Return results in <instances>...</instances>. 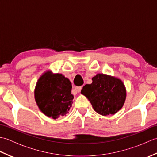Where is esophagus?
<instances>
[{
    "label": "esophagus",
    "mask_w": 157,
    "mask_h": 157,
    "mask_svg": "<svg viewBox=\"0 0 157 157\" xmlns=\"http://www.w3.org/2000/svg\"><path fill=\"white\" fill-rule=\"evenodd\" d=\"M81 90H82V86H78V87H75V90L76 92H79L81 91Z\"/></svg>",
    "instance_id": "34e87169"
}]
</instances>
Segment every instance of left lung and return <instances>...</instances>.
Returning a JSON list of instances; mask_svg holds the SVG:
<instances>
[{
  "instance_id": "left-lung-1",
  "label": "left lung",
  "mask_w": 157,
  "mask_h": 157,
  "mask_svg": "<svg viewBox=\"0 0 157 157\" xmlns=\"http://www.w3.org/2000/svg\"><path fill=\"white\" fill-rule=\"evenodd\" d=\"M92 79V84L83 87L82 94L89 100L98 114H115L123 107L126 98V90L122 81L102 73H98Z\"/></svg>"
}]
</instances>
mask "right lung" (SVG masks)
<instances>
[{
  "mask_svg": "<svg viewBox=\"0 0 157 157\" xmlns=\"http://www.w3.org/2000/svg\"><path fill=\"white\" fill-rule=\"evenodd\" d=\"M71 88L68 78L60 73L46 71L38 79L34 90L39 109L54 119L67 114L73 103Z\"/></svg>",
  "mask_w": 157,
  "mask_h": 157,
  "instance_id": "obj_1",
  "label": "right lung"
}]
</instances>
